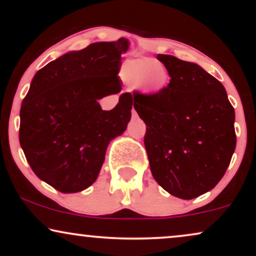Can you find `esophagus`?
<instances>
[{
    "label": "esophagus",
    "instance_id": "esophagus-1",
    "mask_svg": "<svg viewBox=\"0 0 256 256\" xmlns=\"http://www.w3.org/2000/svg\"><path fill=\"white\" fill-rule=\"evenodd\" d=\"M132 118H138V113H136V110H132Z\"/></svg>",
    "mask_w": 256,
    "mask_h": 256
}]
</instances>
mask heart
<instances>
[{"mask_svg": "<svg viewBox=\"0 0 256 256\" xmlns=\"http://www.w3.org/2000/svg\"><path fill=\"white\" fill-rule=\"evenodd\" d=\"M122 82L146 96H160L169 84V74L162 62L144 57L124 62L118 72Z\"/></svg>", "mask_w": 256, "mask_h": 256, "instance_id": "b5f03b06", "label": "heart"}]
</instances>
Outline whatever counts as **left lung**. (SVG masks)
<instances>
[{
	"label": "left lung",
	"mask_w": 256,
	"mask_h": 256,
	"mask_svg": "<svg viewBox=\"0 0 256 256\" xmlns=\"http://www.w3.org/2000/svg\"><path fill=\"white\" fill-rule=\"evenodd\" d=\"M170 76L157 96L130 99L146 124L144 146L155 180L170 194L194 199L212 190L236 150V113L225 87L196 62L157 54Z\"/></svg>",
	"instance_id": "left-lung-1"
}]
</instances>
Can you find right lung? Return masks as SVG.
<instances>
[{
    "mask_svg": "<svg viewBox=\"0 0 256 256\" xmlns=\"http://www.w3.org/2000/svg\"><path fill=\"white\" fill-rule=\"evenodd\" d=\"M129 40L93 43L40 68L20 107V143L36 176L62 194L96 180L107 146L132 118L130 94L112 110L98 100L120 92L121 54Z\"/></svg>",
    "mask_w": 256,
    "mask_h": 256,
    "instance_id": "right-lung-1",
    "label": "right lung"
}]
</instances>
